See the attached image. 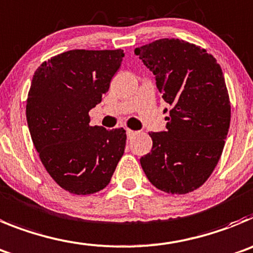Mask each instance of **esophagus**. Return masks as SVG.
<instances>
[{"label": "esophagus", "instance_id": "obj_1", "mask_svg": "<svg viewBox=\"0 0 253 253\" xmlns=\"http://www.w3.org/2000/svg\"><path fill=\"white\" fill-rule=\"evenodd\" d=\"M135 134H136V131L131 130V129H126V135H128V138H129V139L133 138V136L135 135Z\"/></svg>", "mask_w": 253, "mask_h": 253}]
</instances>
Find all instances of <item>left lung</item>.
Returning a JSON list of instances; mask_svg holds the SVG:
<instances>
[{
    "instance_id": "obj_1",
    "label": "left lung",
    "mask_w": 253,
    "mask_h": 253,
    "mask_svg": "<svg viewBox=\"0 0 253 253\" xmlns=\"http://www.w3.org/2000/svg\"><path fill=\"white\" fill-rule=\"evenodd\" d=\"M134 52L172 106L167 130L149 133L153 147L140 166L161 191H196L216 168L229 129L231 104L221 66L205 48L179 39H161Z\"/></svg>"
}]
</instances>
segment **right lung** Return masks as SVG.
<instances>
[{
    "instance_id": "obj_1",
    "label": "right lung",
    "mask_w": 253,
    "mask_h": 253,
    "mask_svg": "<svg viewBox=\"0 0 253 253\" xmlns=\"http://www.w3.org/2000/svg\"><path fill=\"white\" fill-rule=\"evenodd\" d=\"M123 57L122 48L70 50L42 62L32 78L26 104L32 142L51 178L73 194L105 188L124 154V129L91 126L89 117Z\"/></svg>"
}]
</instances>
